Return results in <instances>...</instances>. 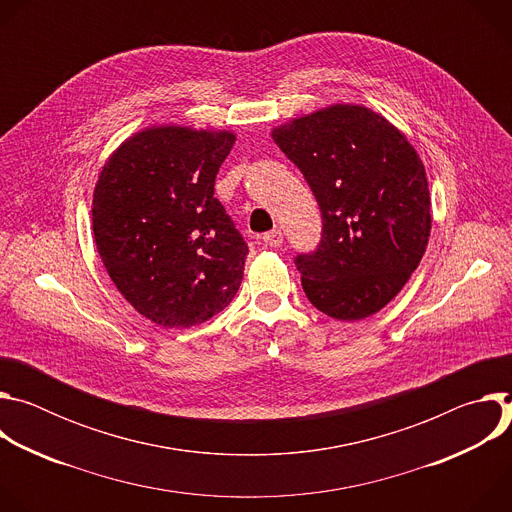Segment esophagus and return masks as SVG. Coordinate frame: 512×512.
Instances as JSON below:
<instances>
[{"label":"esophagus","instance_id":"1","mask_svg":"<svg viewBox=\"0 0 512 512\" xmlns=\"http://www.w3.org/2000/svg\"><path fill=\"white\" fill-rule=\"evenodd\" d=\"M263 243H265V247H271V249L279 247V245L283 243L281 231H269V233H265V235H263Z\"/></svg>","mask_w":512,"mask_h":512}]
</instances>
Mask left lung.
<instances>
[{
	"mask_svg": "<svg viewBox=\"0 0 512 512\" xmlns=\"http://www.w3.org/2000/svg\"><path fill=\"white\" fill-rule=\"evenodd\" d=\"M322 210V241L298 255L302 287L326 316L383 310L417 269L431 231L423 162L381 113L334 103L271 129Z\"/></svg>",
	"mask_w": 512,
	"mask_h": 512,
	"instance_id": "1",
	"label": "left lung"
}]
</instances>
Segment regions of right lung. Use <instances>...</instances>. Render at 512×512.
Returning a JSON list of instances; mask_svg holds the SVG:
<instances>
[{"label":"right lung","mask_w":512,"mask_h":512,"mask_svg":"<svg viewBox=\"0 0 512 512\" xmlns=\"http://www.w3.org/2000/svg\"><path fill=\"white\" fill-rule=\"evenodd\" d=\"M235 139L229 129L150 125L99 172L97 251L123 298L158 326H198L239 291L249 249L214 198Z\"/></svg>","instance_id":"1"}]
</instances>
